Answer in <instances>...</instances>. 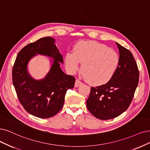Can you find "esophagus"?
<instances>
[{
	"instance_id": "esophagus-1",
	"label": "esophagus",
	"mask_w": 150,
	"mask_h": 150,
	"mask_svg": "<svg viewBox=\"0 0 150 150\" xmlns=\"http://www.w3.org/2000/svg\"><path fill=\"white\" fill-rule=\"evenodd\" d=\"M82 84V83L79 80V79H76L75 81V87H79V86H80Z\"/></svg>"
}]
</instances>
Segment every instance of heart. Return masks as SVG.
<instances>
[{
    "instance_id": "heart-1",
    "label": "heart",
    "mask_w": 150,
    "mask_h": 150,
    "mask_svg": "<svg viewBox=\"0 0 150 150\" xmlns=\"http://www.w3.org/2000/svg\"><path fill=\"white\" fill-rule=\"evenodd\" d=\"M82 63L81 72L89 83L106 84L112 79L120 62L117 52L104 44L96 41H81L75 46L73 53H67L65 68L70 74L78 70Z\"/></svg>"
}]
</instances>
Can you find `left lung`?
Instances as JSON below:
<instances>
[{"label":"left lung","mask_w":150,"mask_h":150,"mask_svg":"<svg viewBox=\"0 0 150 150\" xmlns=\"http://www.w3.org/2000/svg\"><path fill=\"white\" fill-rule=\"evenodd\" d=\"M120 62L107 83L91 87L86 101L88 110L101 120L114 119L128 109L139 80V70L132 52L117 42Z\"/></svg>","instance_id":"8db88e82"}]
</instances>
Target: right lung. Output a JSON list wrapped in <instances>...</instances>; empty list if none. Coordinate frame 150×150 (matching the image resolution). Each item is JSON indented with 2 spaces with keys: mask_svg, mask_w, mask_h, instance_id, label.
Here are the masks:
<instances>
[{
  "mask_svg": "<svg viewBox=\"0 0 150 150\" xmlns=\"http://www.w3.org/2000/svg\"><path fill=\"white\" fill-rule=\"evenodd\" d=\"M36 54L51 57L52 67L44 79H33L27 71V64ZM62 55L51 37L40 39L25 46L19 52L12 70L13 84L20 103L36 117L46 119L58 113L64 106L67 91L74 87L75 79L66 75L60 67Z\"/></svg>",
  "mask_w": 150,
  "mask_h": 150,
  "instance_id": "add662e5",
  "label": "right lung"
}]
</instances>
